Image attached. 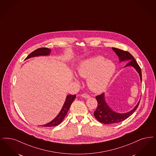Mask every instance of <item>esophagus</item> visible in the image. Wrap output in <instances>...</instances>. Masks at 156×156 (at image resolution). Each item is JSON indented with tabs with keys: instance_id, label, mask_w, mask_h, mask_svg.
<instances>
[{
	"instance_id": "1",
	"label": "esophagus",
	"mask_w": 156,
	"mask_h": 156,
	"mask_svg": "<svg viewBox=\"0 0 156 156\" xmlns=\"http://www.w3.org/2000/svg\"><path fill=\"white\" fill-rule=\"evenodd\" d=\"M81 96H82V98H85V99H87V98H90V96L87 94H83L81 95Z\"/></svg>"
}]
</instances>
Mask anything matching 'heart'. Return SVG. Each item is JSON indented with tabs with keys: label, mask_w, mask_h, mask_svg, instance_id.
Segmentation results:
<instances>
[{
	"label": "heart",
	"mask_w": 156,
	"mask_h": 156,
	"mask_svg": "<svg viewBox=\"0 0 156 156\" xmlns=\"http://www.w3.org/2000/svg\"><path fill=\"white\" fill-rule=\"evenodd\" d=\"M115 69L112 61L97 56L81 61L76 67V74L81 78H87V85L91 90L100 92L107 87Z\"/></svg>",
	"instance_id": "1"
}]
</instances>
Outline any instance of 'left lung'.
I'll list each match as a JSON object with an SVG mask.
<instances>
[{"instance_id": "8db88e82", "label": "left lung", "mask_w": 156, "mask_h": 156, "mask_svg": "<svg viewBox=\"0 0 156 156\" xmlns=\"http://www.w3.org/2000/svg\"><path fill=\"white\" fill-rule=\"evenodd\" d=\"M112 49L116 53V55L119 56L120 62L123 61L128 62V63L126 64L125 67L132 66L137 71L140 76V81L142 82L141 69L136 61L135 60V58L131 53H129L128 51L121 50L115 48H112ZM105 96V93L96 96V99L98 101V107L96 111L94 112V116L96 119L101 123L105 124H114L124 121L125 119H128L135 112L140 102V101H139L136 106L130 112L126 113H119L112 110L110 107L107 105Z\"/></svg>"}]
</instances>
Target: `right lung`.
<instances>
[{"mask_svg": "<svg viewBox=\"0 0 156 156\" xmlns=\"http://www.w3.org/2000/svg\"><path fill=\"white\" fill-rule=\"evenodd\" d=\"M50 51H51V50L50 49H48L46 48H39L37 50L32 51L31 53H30L28 56L27 57V58L25 59H28L29 58L34 57L35 56H48L50 55ZM75 98H76V94L67 95L66 97V101L64 102V104L62 106L61 111L58 113V114L51 121H50V122L46 124L42 125H41V126L52 127V126H55L60 124L63 121L64 119L65 118L66 115H67L69 108H70V106L71 105L72 103L73 102V101L75 99Z\"/></svg>", "mask_w": 156, "mask_h": 156, "instance_id": "obj_1", "label": "right lung"}]
</instances>
